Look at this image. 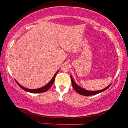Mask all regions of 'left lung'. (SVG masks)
<instances>
[{"label":"left lung","instance_id":"left-lung-1","mask_svg":"<svg viewBox=\"0 0 128 128\" xmlns=\"http://www.w3.org/2000/svg\"><path fill=\"white\" fill-rule=\"evenodd\" d=\"M70 78H71V82H72V86L73 87V88L77 92H78V93H79L80 94H81V95H83V96H93V95H96V94H97L100 93V92H104L106 90V89H107L108 87H109L110 86L111 84H110L108 86L106 87V88H105L103 89V90H98V91H88V90H85V89H84L83 88H82V87H80L78 86V85H77L76 83H75V82H74V80H73L72 77V76H70Z\"/></svg>","mask_w":128,"mask_h":128}]
</instances>
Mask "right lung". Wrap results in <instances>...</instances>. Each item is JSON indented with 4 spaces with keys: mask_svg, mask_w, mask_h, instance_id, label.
Returning a JSON list of instances; mask_svg holds the SVG:
<instances>
[{
    "mask_svg": "<svg viewBox=\"0 0 128 128\" xmlns=\"http://www.w3.org/2000/svg\"><path fill=\"white\" fill-rule=\"evenodd\" d=\"M58 72H57L55 73L53 78H52L51 80H50V81L49 82V83L47 84L46 85H45V86L41 87V88H37V89H28V88H25V87H22L21 85L17 83L16 81V82L17 84H18L19 86L21 87V88H22V89H23L24 90L26 91V92H32V93H40V92H46L47 90H48L49 89H50V87H51L53 85V84L54 83V81H55V79L56 75Z\"/></svg>",
    "mask_w": 128,
    "mask_h": 128,
    "instance_id": "right-lung-1",
    "label": "right lung"
}]
</instances>
